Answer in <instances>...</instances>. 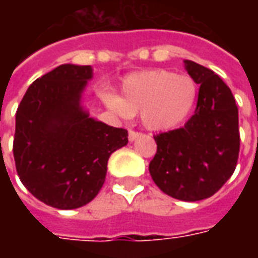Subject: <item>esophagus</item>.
Returning <instances> with one entry per match:
<instances>
[{
  "label": "esophagus",
  "mask_w": 258,
  "mask_h": 258,
  "mask_svg": "<svg viewBox=\"0 0 258 258\" xmlns=\"http://www.w3.org/2000/svg\"><path fill=\"white\" fill-rule=\"evenodd\" d=\"M140 133H137V131H133V130H130V133H128V140L130 142H134L138 137H140Z\"/></svg>",
  "instance_id": "obj_1"
}]
</instances>
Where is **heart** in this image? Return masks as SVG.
<instances>
[{"label": "heart", "instance_id": "b5f03b06", "mask_svg": "<svg viewBox=\"0 0 258 258\" xmlns=\"http://www.w3.org/2000/svg\"><path fill=\"white\" fill-rule=\"evenodd\" d=\"M198 85L189 76L168 70H145L127 76L120 96L103 92L102 101L118 116L130 118L140 113L151 131H168L182 124L194 109Z\"/></svg>", "mask_w": 258, "mask_h": 258}]
</instances>
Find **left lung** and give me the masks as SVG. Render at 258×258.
Wrapping results in <instances>:
<instances>
[{"instance_id":"8db88e82","label":"left lung","mask_w":258,"mask_h":258,"mask_svg":"<svg viewBox=\"0 0 258 258\" xmlns=\"http://www.w3.org/2000/svg\"><path fill=\"white\" fill-rule=\"evenodd\" d=\"M184 63L200 85L195 114L182 128L155 135L157 152L149 173L166 195L196 202L213 196L235 171L240 146L238 106L213 70L192 60Z\"/></svg>"}]
</instances>
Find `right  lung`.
I'll return each mask as SVG.
<instances>
[{
	"instance_id": "right-lung-1",
	"label": "right lung",
	"mask_w": 258,
	"mask_h": 258,
	"mask_svg": "<svg viewBox=\"0 0 258 258\" xmlns=\"http://www.w3.org/2000/svg\"><path fill=\"white\" fill-rule=\"evenodd\" d=\"M91 66L60 64L27 88L16 110L14 157L22 184L60 210L90 203L101 190L124 128L98 121L81 105Z\"/></svg>"
}]
</instances>
